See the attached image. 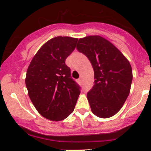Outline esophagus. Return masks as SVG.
<instances>
[{"label": "esophagus", "mask_w": 151, "mask_h": 151, "mask_svg": "<svg viewBox=\"0 0 151 151\" xmlns=\"http://www.w3.org/2000/svg\"><path fill=\"white\" fill-rule=\"evenodd\" d=\"M78 83H79V84H82V79H81V78H79V79L78 80Z\"/></svg>", "instance_id": "1"}]
</instances>
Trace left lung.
<instances>
[{"label": "left lung", "instance_id": "8db88e82", "mask_svg": "<svg viewBox=\"0 0 151 151\" xmlns=\"http://www.w3.org/2000/svg\"><path fill=\"white\" fill-rule=\"evenodd\" d=\"M76 48L88 58L94 71V85L87 93L92 113L101 118L113 116L131 90L133 72L130 63L117 47L100 36L80 38Z\"/></svg>", "mask_w": 151, "mask_h": 151}]
</instances>
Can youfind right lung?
Wrapping results in <instances>:
<instances>
[{"mask_svg":"<svg viewBox=\"0 0 151 151\" xmlns=\"http://www.w3.org/2000/svg\"><path fill=\"white\" fill-rule=\"evenodd\" d=\"M78 38L58 36L45 43L29 66L25 78L28 95L45 118L60 121L73 112L80 86L71 77L65 64L76 48Z\"/></svg>","mask_w":151,"mask_h":151,"instance_id":"add662e5","label":"right lung"}]
</instances>
